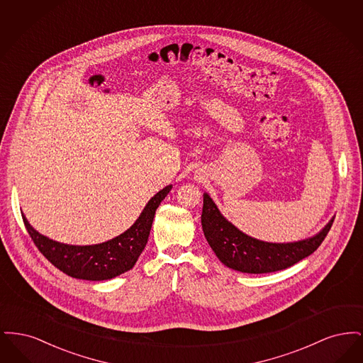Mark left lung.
Returning a JSON list of instances; mask_svg holds the SVG:
<instances>
[{
    "mask_svg": "<svg viewBox=\"0 0 363 363\" xmlns=\"http://www.w3.org/2000/svg\"><path fill=\"white\" fill-rule=\"evenodd\" d=\"M333 219L317 235L293 243L259 241L227 222L212 199L204 194L203 231L209 246L225 265L245 274H268L286 269L311 256L325 240Z\"/></svg>",
    "mask_w": 363,
    "mask_h": 363,
    "instance_id": "8db88e82",
    "label": "left lung"
}]
</instances>
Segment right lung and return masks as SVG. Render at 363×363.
<instances>
[{
    "label": "right lung",
    "instance_id": "1",
    "mask_svg": "<svg viewBox=\"0 0 363 363\" xmlns=\"http://www.w3.org/2000/svg\"><path fill=\"white\" fill-rule=\"evenodd\" d=\"M172 190V185L156 193L136 223L111 241L92 246H73L52 241L34 230L23 216L24 225L38 250L68 277L84 280H107L133 268L144 250L154 222L156 208Z\"/></svg>",
    "mask_w": 363,
    "mask_h": 363
}]
</instances>
